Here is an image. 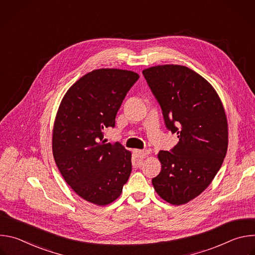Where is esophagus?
I'll return each instance as SVG.
<instances>
[{"label": "esophagus", "mask_w": 255, "mask_h": 255, "mask_svg": "<svg viewBox=\"0 0 255 255\" xmlns=\"http://www.w3.org/2000/svg\"><path fill=\"white\" fill-rule=\"evenodd\" d=\"M134 153H135V155L137 156V157H139V158H144V157H146L149 153H150V151L149 150H138V149H135L134 150Z\"/></svg>", "instance_id": "34e87169"}]
</instances>
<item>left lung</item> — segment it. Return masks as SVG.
I'll return each instance as SVG.
<instances>
[{"mask_svg":"<svg viewBox=\"0 0 255 255\" xmlns=\"http://www.w3.org/2000/svg\"><path fill=\"white\" fill-rule=\"evenodd\" d=\"M142 74L166 128L178 138L170 151L158 152L161 171L152 185L167 203L187 204L208 188L226 156L228 123L223 104L212 85L187 66L156 65Z\"/></svg>","mask_w":255,"mask_h":255,"instance_id":"8db88e82","label":"left lung"}]
</instances>
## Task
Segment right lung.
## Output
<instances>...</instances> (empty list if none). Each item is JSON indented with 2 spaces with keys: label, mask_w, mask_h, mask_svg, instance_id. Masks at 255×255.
<instances>
[{
  "label": "right lung",
  "mask_w": 255,
  "mask_h": 255,
  "mask_svg": "<svg viewBox=\"0 0 255 255\" xmlns=\"http://www.w3.org/2000/svg\"><path fill=\"white\" fill-rule=\"evenodd\" d=\"M139 79L134 71L95 69L72 85L59 105L52 131V152L66 184L98 206L114 202L132 170L131 152L106 143L103 130L115 118L128 91Z\"/></svg>",
  "instance_id": "right-lung-1"
}]
</instances>
